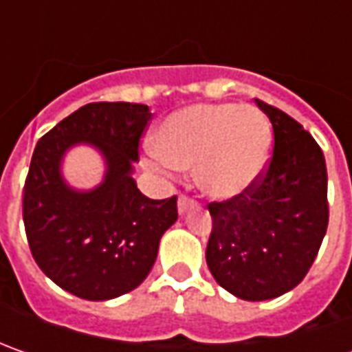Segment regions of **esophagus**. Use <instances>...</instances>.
Returning <instances> with one entry per match:
<instances>
[{
	"label": "esophagus",
	"mask_w": 352,
	"mask_h": 352,
	"mask_svg": "<svg viewBox=\"0 0 352 352\" xmlns=\"http://www.w3.org/2000/svg\"><path fill=\"white\" fill-rule=\"evenodd\" d=\"M197 204L192 199V197L188 196H180L178 197V211L180 213H186L188 210H192V208H196Z\"/></svg>",
	"instance_id": "34e87169"
}]
</instances>
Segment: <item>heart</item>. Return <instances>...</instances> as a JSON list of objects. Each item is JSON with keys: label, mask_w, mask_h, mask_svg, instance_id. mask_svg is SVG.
<instances>
[{"label": "heart", "mask_w": 352, "mask_h": 352, "mask_svg": "<svg viewBox=\"0 0 352 352\" xmlns=\"http://www.w3.org/2000/svg\"><path fill=\"white\" fill-rule=\"evenodd\" d=\"M153 148L151 166L194 168L204 194L233 199L263 176L272 148V131L254 107L196 103L170 113L160 123Z\"/></svg>", "instance_id": "1"}]
</instances>
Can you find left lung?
I'll return each mask as SVG.
<instances>
[{
	"mask_svg": "<svg viewBox=\"0 0 352 352\" xmlns=\"http://www.w3.org/2000/svg\"><path fill=\"white\" fill-rule=\"evenodd\" d=\"M274 129L270 164L250 190L211 201L206 261L215 282L249 302L296 288L327 231V168L316 139L296 119L254 100Z\"/></svg>",
	"mask_w": 352,
	"mask_h": 352,
	"instance_id": "8db88e82",
	"label": "left lung"
}]
</instances>
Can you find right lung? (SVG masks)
<instances>
[{
  "label": "right lung",
  "instance_id": "obj_1",
  "mask_svg": "<svg viewBox=\"0 0 352 352\" xmlns=\"http://www.w3.org/2000/svg\"><path fill=\"white\" fill-rule=\"evenodd\" d=\"M148 105L100 102L80 107L36 142L23 190V221L38 268L62 290L103 302L135 290L158 254L160 236L178 219L176 196L151 199L133 180ZM89 144L106 174L94 190L61 176L63 155Z\"/></svg>",
  "mask_w": 352,
  "mask_h": 352
}]
</instances>
